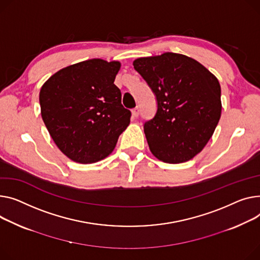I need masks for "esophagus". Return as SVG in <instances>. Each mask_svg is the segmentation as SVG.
<instances>
[{
  "instance_id": "esophagus-1",
  "label": "esophagus",
  "mask_w": 260,
  "mask_h": 260,
  "mask_svg": "<svg viewBox=\"0 0 260 260\" xmlns=\"http://www.w3.org/2000/svg\"><path fill=\"white\" fill-rule=\"evenodd\" d=\"M139 113H140V110H139V108H138V107L133 109V111H132V114H133L134 118H137L138 116H139Z\"/></svg>"
}]
</instances>
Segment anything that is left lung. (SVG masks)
<instances>
[{
	"label": "left lung",
	"mask_w": 260,
	"mask_h": 260,
	"mask_svg": "<svg viewBox=\"0 0 260 260\" xmlns=\"http://www.w3.org/2000/svg\"><path fill=\"white\" fill-rule=\"evenodd\" d=\"M133 64L157 99L155 115L144 122L150 151L166 163L192 159L220 118L217 78L199 61L171 52L138 58Z\"/></svg>",
	"instance_id": "8db88e82"
}]
</instances>
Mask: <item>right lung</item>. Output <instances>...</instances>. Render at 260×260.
<instances>
[{"label":"right lung","instance_id":"add662e5","mask_svg":"<svg viewBox=\"0 0 260 260\" xmlns=\"http://www.w3.org/2000/svg\"><path fill=\"white\" fill-rule=\"evenodd\" d=\"M120 62L94 58L61 69L42 86L44 123L57 147L71 160L89 164L107 158L132 113L114 83Z\"/></svg>","mask_w":260,"mask_h":260}]
</instances>
